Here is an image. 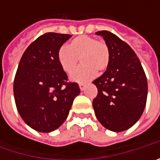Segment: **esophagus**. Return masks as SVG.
<instances>
[{
  "label": "esophagus",
  "instance_id": "1",
  "mask_svg": "<svg viewBox=\"0 0 160 160\" xmlns=\"http://www.w3.org/2000/svg\"><path fill=\"white\" fill-rule=\"evenodd\" d=\"M84 87H85V84H84V83H79V88H80V90H81V91L84 90Z\"/></svg>",
  "mask_w": 160,
  "mask_h": 160
}]
</instances>
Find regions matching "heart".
Here are the masks:
<instances>
[{"instance_id": "1", "label": "heart", "mask_w": 160, "mask_h": 160, "mask_svg": "<svg viewBox=\"0 0 160 160\" xmlns=\"http://www.w3.org/2000/svg\"><path fill=\"white\" fill-rule=\"evenodd\" d=\"M83 64L71 74L72 81L84 82L102 73L109 65L110 52L106 42L94 37L81 34L73 38L68 46H61L57 53L58 61L66 73H70L79 61Z\"/></svg>"}]
</instances>
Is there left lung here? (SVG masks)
Here are the masks:
<instances>
[{
  "label": "left lung",
  "instance_id": "1",
  "mask_svg": "<svg viewBox=\"0 0 160 160\" xmlns=\"http://www.w3.org/2000/svg\"><path fill=\"white\" fill-rule=\"evenodd\" d=\"M103 37L110 52L107 70L94 83L98 94L92 102L97 119L105 128L122 132L132 127L144 110L148 83L138 57L126 42L106 30Z\"/></svg>",
  "mask_w": 160,
  "mask_h": 160
}]
</instances>
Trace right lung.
<instances>
[{
  "instance_id": "add662e5",
  "label": "right lung",
  "mask_w": 160,
  "mask_h": 160,
  "mask_svg": "<svg viewBox=\"0 0 160 160\" xmlns=\"http://www.w3.org/2000/svg\"><path fill=\"white\" fill-rule=\"evenodd\" d=\"M70 34L46 33L39 36L22 55L13 91L18 111L35 131L50 132L67 119L75 98L80 93L77 83L58 63L57 53Z\"/></svg>"
}]
</instances>
